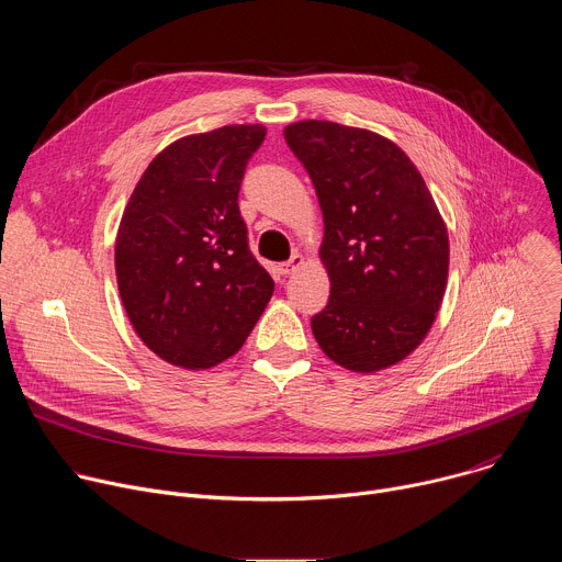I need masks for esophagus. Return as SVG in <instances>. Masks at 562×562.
<instances>
[{
    "label": "esophagus",
    "instance_id": "34e87169",
    "mask_svg": "<svg viewBox=\"0 0 562 562\" xmlns=\"http://www.w3.org/2000/svg\"><path fill=\"white\" fill-rule=\"evenodd\" d=\"M302 265H304V258H302L300 254H293L286 262L280 265V273H282V276H293Z\"/></svg>",
    "mask_w": 562,
    "mask_h": 562
}]
</instances>
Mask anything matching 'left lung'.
<instances>
[{
    "instance_id": "obj_1",
    "label": "left lung",
    "mask_w": 562,
    "mask_h": 562,
    "mask_svg": "<svg viewBox=\"0 0 562 562\" xmlns=\"http://www.w3.org/2000/svg\"><path fill=\"white\" fill-rule=\"evenodd\" d=\"M325 217L327 306L313 336L334 362L369 373L407 358L440 308L449 237L412 159L378 133L325 120L284 128Z\"/></svg>"
}]
</instances>
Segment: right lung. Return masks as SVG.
I'll list each match as a JSON object with an SVG mask.
<instances>
[{"label":"right lung","mask_w":562,"mask_h":562,"mask_svg":"<svg viewBox=\"0 0 562 562\" xmlns=\"http://www.w3.org/2000/svg\"><path fill=\"white\" fill-rule=\"evenodd\" d=\"M265 135L233 124L173 142L124 209L120 295L142 342L171 364L209 369L237 353L273 295L237 204Z\"/></svg>","instance_id":"add662e5"}]
</instances>
